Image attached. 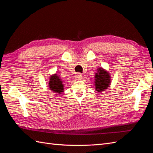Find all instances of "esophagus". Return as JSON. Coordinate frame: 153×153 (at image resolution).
<instances>
[{
    "mask_svg": "<svg viewBox=\"0 0 153 153\" xmlns=\"http://www.w3.org/2000/svg\"><path fill=\"white\" fill-rule=\"evenodd\" d=\"M82 75L81 73H78L76 75V76H75L76 79H77V80H80L81 78H82Z\"/></svg>",
    "mask_w": 153,
    "mask_h": 153,
    "instance_id": "34e87169",
    "label": "esophagus"
}]
</instances>
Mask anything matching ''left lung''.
Listing matches in <instances>:
<instances>
[{"instance_id":"obj_1","label":"left lung","mask_w":153,"mask_h":153,"mask_svg":"<svg viewBox=\"0 0 153 153\" xmlns=\"http://www.w3.org/2000/svg\"><path fill=\"white\" fill-rule=\"evenodd\" d=\"M110 78L109 74L103 68H99L98 73L95 75L96 90L98 92H102L107 89L110 85Z\"/></svg>"}]
</instances>
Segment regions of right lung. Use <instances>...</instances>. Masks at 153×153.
Masks as SVG:
<instances>
[{"label": "right lung", "instance_id": "1", "mask_svg": "<svg viewBox=\"0 0 153 153\" xmlns=\"http://www.w3.org/2000/svg\"><path fill=\"white\" fill-rule=\"evenodd\" d=\"M50 82H49V87L50 89L53 91V92H57L58 94H61L64 91L63 84L61 79H60L59 76L57 75H54L51 76L50 78Z\"/></svg>", "mask_w": 153, "mask_h": 153}]
</instances>
